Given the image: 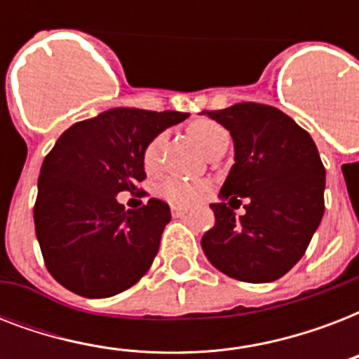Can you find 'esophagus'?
<instances>
[{
	"mask_svg": "<svg viewBox=\"0 0 359 359\" xmlns=\"http://www.w3.org/2000/svg\"><path fill=\"white\" fill-rule=\"evenodd\" d=\"M171 212H173L175 218H182L184 214H188V208H186V207H179V205H175V207H171Z\"/></svg>",
	"mask_w": 359,
	"mask_h": 359,
	"instance_id": "obj_1",
	"label": "esophagus"
}]
</instances>
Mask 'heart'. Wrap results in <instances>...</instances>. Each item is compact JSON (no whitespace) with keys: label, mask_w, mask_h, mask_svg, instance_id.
Segmentation results:
<instances>
[{"label":"heart","mask_w":359,"mask_h":359,"mask_svg":"<svg viewBox=\"0 0 359 359\" xmlns=\"http://www.w3.org/2000/svg\"><path fill=\"white\" fill-rule=\"evenodd\" d=\"M188 134L191 141L196 143L203 152L210 151L212 147L229 141V132L216 121L210 119H197L188 126ZM163 135H156L154 140L149 141V145L143 151V163L147 169H154L160 156V149H162ZM162 194L168 197L169 201L180 203V205H190L197 201L203 196V186L196 182H184V180H168L163 182Z\"/></svg>","instance_id":"1"}]
</instances>
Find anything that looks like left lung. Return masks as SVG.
<instances>
[{"label":"left lung","instance_id":"obj_1","mask_svg":"<svg viewBox=\"0 0 359 359\" xmlns=\"http://www.w3.org/2000/svg\"><path fill=\"white\" fill-rule=\"evenodd\" d=\"M229 130L235 163L212 203L216 224L201 238L214 268L248 283H270L306 253L324 214V169L317 145L289 115L242 102L201 111ZM248 201L235 217L225 201Z\"/></svg>","mask_w":359,"mask_h":359}]
</instances>
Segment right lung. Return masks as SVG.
<instances>
[{
	"instance_id": "1",
	"label": "right lung",
	"mask_w": 359,
	"mask_h": 359,
	"mask_svg": "<svg viewBox=\"0 0 359 359\" xmlns=\"http://www.w3.org/2000/svg\"><path fill=\"white\" fill-rule=\"evenodd\" d=\"M190 115L114 108L72 124L42 162L33 216L48 272L86 298H108L135 285L160 248L171 212L149 199L137 210L117 201L145 179L143 151Z\"/></svg>"
}]
</instances>
